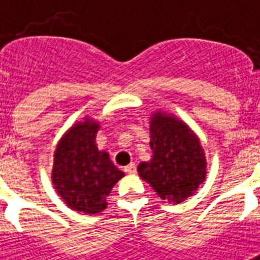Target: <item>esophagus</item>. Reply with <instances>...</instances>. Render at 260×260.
I'll list each match as a JSON object with an SVG mask.
<instances>
[{
  "mask_svg": "<svg viewBox=\"0 0 260 260\" xmlns=\"http://www.w3.org/2000/svg\"><path fill=\"white\" fill-rule=\"evenodd\" d=\"M124 170H125L126 174L134 175V174H136V165H135V163H131V165H128V166H126Z\"/></svg>",
  "mask_w": 260,
  "mask_h": 260,
  "instance_id": "34e87169",
  "label": "esophagus"
}]
</instances>
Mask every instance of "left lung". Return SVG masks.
<instances>
[{"mask_svg": "<svg viewBox=\"0 0 260 260\" xmlns=\"http://www.w3.org/2000/svg\"><path fill=\"white\" fill-rule=\"evenodd\" d=\"M150 138L152 156L139 165V175L162 200L181 204L205 181L201 142L185 121L162 110L151 114Z\"/></svg>", "mask_w": 260, "mask_h": 260, "instance_id": "8db88e82", "label": "left lung"}]
</instances>
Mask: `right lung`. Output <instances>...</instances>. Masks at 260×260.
<instances>
[{
	"instance_id": "add662e5",
	"label": "right lung",
	"mask_w": 260,
	"mask_h": 260,
	"mask_svg": "<svg viewBox=\"0 0 260 260\" xmlns=\"http://www.w3.org/2000/svg\"><path fill=\"white\" fill-rule=\"evenodd\" d=\"M98 129L100 122L89 116L71 126L56 146L51 173L55 190L67 206L86 214L105 209L112 187L124 177L109 154L97 148Z\"/></svg>"
}]
</instances>
